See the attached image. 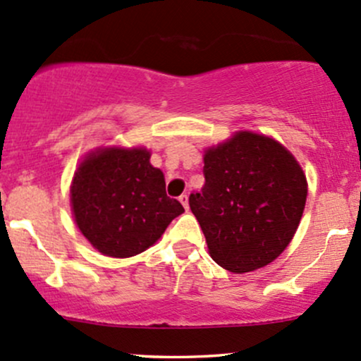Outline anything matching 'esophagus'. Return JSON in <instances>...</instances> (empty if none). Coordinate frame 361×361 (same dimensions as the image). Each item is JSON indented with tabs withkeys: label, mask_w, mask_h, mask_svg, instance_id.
Listing matches in <instances>:
<instances>
[{
	"label": "esophagus",
	"mask_w": 361,
	"mask_h": 361,
	"mask_svg": "<svg viewBox=\"0 0 361 361\" xmlns=\"http://www.w3.org/2000/svg\"><path fill=\"white\" fill-rule=\"evenodd\" d=\"M180 202H181V204H183V207L188 211V195H187V193L180 195Z\"/></svg>",
	"instance_id": "esophagus-1"
}]
</instances>
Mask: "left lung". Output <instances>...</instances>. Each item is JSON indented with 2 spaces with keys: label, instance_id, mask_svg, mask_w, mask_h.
I'll return each instance as SVG.
<instances>
[{
  "label": "left lung",
  "instance_id": "left-lung-1",
  "mask_svg": "<svg viewBox=\"0 0 361 361\" xmlns=\"http://www.w3.org/2000/svg\"><path fill=\"white\" fill-rule=\"evenodd\" d=\"M204 178L188 202L214 262L250 272L277 259L307 202V180L295 157L272 138L240 132L205 152Z\"/></svg>",
  "mask_w": 361,
  "mask_h": 361
}]
</instances>
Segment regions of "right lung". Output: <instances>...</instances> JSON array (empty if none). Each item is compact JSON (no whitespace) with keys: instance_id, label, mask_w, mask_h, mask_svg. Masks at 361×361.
Listing matches in <instances>:
<instances>
[{"instance_id":"right-lung-1","label":"right lung","mask_w":361,"mask_h":361,"mask_svg":"<svg viewBox=\"0 0 361 361\" xmlns=\"http://www.w3.org/2000/svg\"><path fill=\"white\" fill-rule=\"evenodd\" d=\"M145 149H106L87 156L71 185L77 226L104 255L133 257L156 243L185 212L166 195L161 169Z\"/></svg>"}]
</instances>
